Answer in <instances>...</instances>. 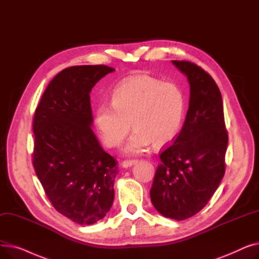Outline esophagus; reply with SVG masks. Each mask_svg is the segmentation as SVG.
Masks as SVG:
<instances>
[{
  "label": "esophagus",
  "instance_id": "obj_1",
  "mask_svg": "<svg viewBox=\"0 0 259 259\" xmlns=\"http://www.w3.org/2000/svg\"><path fill=\"white\" fill-rule=\"evenodd\" d=\"M138 160L137 159H129V160H124L121 162V167L122 168H129L131 166H133L134 164H137Z\"/></svg>",
  "mask_w": 259,
  "mask_h": 259
}]
</instances>
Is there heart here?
Segmentation results:
<instances>
[{
	"instance_id": "heart-1",
	"label": "heart",
	"mask_w": 259,
	"mask_h": 259,
	"mask_svg": "<svg viewBox=\"0 0 259 259\" xmlns=\"http://www.w3.org/2000/svg\"><path fill=\"white\" fill-rule=\"evenodd\" d=\"M111 105L95 109L94 125L109 147L119 146L130 131L125 152L138 154L152 143L162 146L179 133L185 111L182 90L173 83L149 75L124 79L111 94Z\"/></svg>"
}]
</instances>
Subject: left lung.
Listing matches in <instances>:
<instances>
[{"label": "left lung", "mask_w": 259, "mask_h": 259, "mask_svg": "<svg viewBox=\"0 0 259 259\" xmlns=\"http://www.w3.org/2000/svg\"><path fill=\"white\" fill-rule=\"evenodd\" d=\"M172 63L188 77L189 109L180 134L159 155L150 197L161 215L184 221L207 205L224 178L228 132L212 76L194 63Z\"/></svg>", "instance_id": "8db88e82"}]
</instances>
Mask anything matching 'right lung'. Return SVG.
Instances as JSON below:
<instances>
[{"label":"right lung","mask_w":259,"mask_h":259,"mask_svg":"<svg viewBox=\"0 0 259 259\" xmlns=\"http://www.w3.org/2000/svg\"><path fill=\"white\" fill-rule=\"evenodd\" d=\"M114 70L105 65L66 68L47 86L33 117L37 179L54 209L78 225L104 219L114 198L117 162L91 129L89 95Z\"/></svg>","instance_id":"right-lung-1"}]
</instances>
